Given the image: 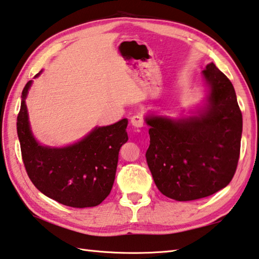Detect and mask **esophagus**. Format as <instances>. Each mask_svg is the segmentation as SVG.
Masks as SVG:
<instances>
[{
  "mask_svg": "<svg viewBox=\"0 0 259 259\" xmlns=\"http://www.w3.org/2000/svg\"><path fill=\"white\" fill-rule=\"evenodd\" d=\"M130 122H131V124L135 126V128H143L144 126V117L140 114L134 115L130 119Z\"/></svg>",
  "mask_w": 259,
  "mask_h": 259,
  "instance_id": "esophagus-1",
  "label": "esophagus"
}]
</instances>
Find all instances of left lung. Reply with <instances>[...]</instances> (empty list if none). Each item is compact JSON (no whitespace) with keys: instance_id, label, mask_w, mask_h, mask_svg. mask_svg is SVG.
<instances>
[{"instance_id":"8db88e82","label":"left lung","mask_w":259,"mask_h":259,"mask_svg":"<svg viewBox=\"0 0 259 259\" xmlns=\"http://www.w3.org/2000/svg\"><path fill=\"white\" fill-rule=\"evenodd\" d=\"M205 102L192 115L150 114L146 161L155 185L178 201L204 198L227 187L236 173L242 114L233 84L211 62L201 72Z\"/></svg>"}]
</instances>
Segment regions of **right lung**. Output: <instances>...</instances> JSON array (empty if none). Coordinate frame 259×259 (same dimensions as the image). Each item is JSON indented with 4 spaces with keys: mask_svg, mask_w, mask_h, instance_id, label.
Instances as JSON below:
<instances>
[{
    "mask_svg": "<svg viewBox=\"0 0 259 259\" xmlns=\"http://www.w3.org/2000/svg\"><path fill=\"white\" fill-rule=\"evenodd\" d=\"M31 83L28 81L23 88L17 119L28 177L41 194L60 204L76 208L100 205L113 187L120 148L128 142V120L95 126L82 139L64 147L43 146L32 135L28 117L26 98Z\"/></svg>",
    "mask_w": 259,
    "mask_h": 259,
    "instance_id": "right-lung-1",
    "label": "right lung"
}]
</instances>
